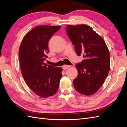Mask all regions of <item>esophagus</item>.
Returning <instances> with one entry per match:
<instances>
[{
    "mask_svg": "<svg viewBox=\"0 0 127 127\" xmlns=\"http://www.w3.org/2000/svg\"><path fill=\"white\" fill-rule=\"evenodd\" d=\"M69 67H70V66H69V65H64V66L63 67V68L64 70H66Z\"/></svg>",
    "mask_w": 127,
    "mask_h": 127,
    "instance_id": "34e87169",
    "label": "esophagus"
}]
</instances>
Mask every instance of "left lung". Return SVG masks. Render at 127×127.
Returning <instances> with one entry per match:
<instances>
[{"label": "left lung", "mask_w": 127, "mask_h": 127, "mask_svg": "<svg viewBox=\"0 0 127 127\" xmlns=\"http://www.w3.org/2000/svg\"><path fill=\"white\" fill-rule=\"evenodd\" d=\"M66 30L77 55L84 59L76 67L78 74L74 86L79 93L91 95L104 82L110 67L109 51L103 38L86 25H68Z\"/></svg>", "instance_id": "left-lung-1"}]
</instances>
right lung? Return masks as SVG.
<instances>
[{"mask_svg": "<svg viewBox=\"0 0 127 127\" xmlns=\"http://www.w3.org/2000/svg\"><path fill=\"white\" fill-rule=\"evenodd\" d=\"M61 26H36L23 37L19 50L21 72L29 88L41 97L56 93L62 69L44 63L49 53L48 42Z\"/></svg>", "mask_w": 127, "mask_h": 127, "instance_id": "obj_1", "label": "right lung"}]
</instances>
